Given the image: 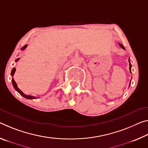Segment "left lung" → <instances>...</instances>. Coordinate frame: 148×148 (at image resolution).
Masks as SVG:
<instances>
[{
    "mask_svg": "<svg viewBox=\"0 0 148 148\" xmlns=\"http://www.w3.org/2000/svg\"><path fill=\"white\" fill-rule=\"evenodd\" d=\"M119 45L121 46V47H122V48L124 49H125V47H124V46L123 45L119 44ZM128 60H129V63H130V72H131V66H131V64H130V58H129Z\"/></svg>",
    "mask_w": 148,
    "mask_h": 148,
    "instance_id": "left-lung-1",
    "label": "left lung"
}]
</instances>
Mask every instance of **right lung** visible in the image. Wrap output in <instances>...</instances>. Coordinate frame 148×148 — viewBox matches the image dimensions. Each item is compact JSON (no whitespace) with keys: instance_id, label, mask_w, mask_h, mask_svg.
Returning a JSON list of instances; mask_svg holds the SVG:
<instances>
[{"instance_id":"add662e5","label":"right lung","mask_w":148,"mask_h":148,"mask_svg":"<svg viewBox=\"0 0 148 148\" xmlns=\"http://www.w3.org/2000/svg\"><path fill=\"white\" fill-rule=\"evenodd\" d=\"M27 45H25V46H23V47H22V49H22V50H23V49H25V48H26V47H27ZM18 60H19V58H17V59L16 60V61H18ZM15 70H16V69H15V68H14V69H12V72H11V75H12V76H14V74ZM12 82L13 86H14V88L15 90H16V91H17L21 95H22L23 97H24L25 98H26V99H36V98H37V97H34V96H31V95H27L24 94V93H23L22 92V91H21V90H20V89L18 88V86H17V84H16V82L14 81V78L12 79Z\"/></svg>"}]
</instances>
